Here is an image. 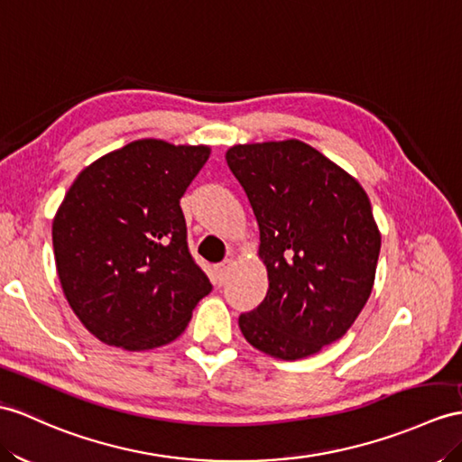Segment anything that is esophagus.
<instances>
[{
  "label": "esophagus",
  "mask_w": 462,
  "mask_h": 462,
  "mask_svg": "<svg viewBox=\"0 0 462 462\" xmlns=\"http://www.w3.org/2000/svg\"><path fill=\"white\" fill-rule=\"evenodd\" d=\"M231 266H233V261H225L216 266V282L217 284H225V280H227V276L231 273Z\"/></svg>",
  "instance_id": "esophagus-1"
}]
</instances>
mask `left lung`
Wrapping results in <instances>:
<instances>
[{"instance_id": "obj_1", "label": "left lung", "mask_w": 462, "mask_h": 462, "mask_svg": "<svg viewBox=\"0 0 462 462\" xmlns=\"http://www.w3.org/2000/svg\"><path fill=\"white\" fill-rule=\"evenodd\" d=\"M225 159L251 201L268 273L239 328L258 351L298 361L341 339L374 286L380 231L358 180L298 139L233 144Z\"/></svg>"}]
</instances>
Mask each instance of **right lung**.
Masks as SVG:
<instances>
[{"mask_svg": "<svg viewBox=\"0 0 462 462\" xmlns=\"http://www.w3.org/2000/svg\"><path fill=\"white\" fill-rule=\"evenodd\" d=\"M208 144L139 139L78 174L52 221L56 273L96 339L149 351L184 333L211 282L188 251L180 198Z\"/></svg>", "mask_w": 462, "mask_h": 462, "instance_id": "right-lung-1", "label": "right lung"}]
</instances>
